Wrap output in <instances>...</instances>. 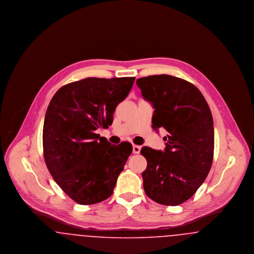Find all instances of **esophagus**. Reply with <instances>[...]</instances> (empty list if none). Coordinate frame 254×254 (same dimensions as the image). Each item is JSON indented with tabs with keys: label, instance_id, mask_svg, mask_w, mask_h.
Segmentation results:
<instances>
[{
	"label": "esophagus",
	"instance_id": "obj_1",
	"mask_svg": "<svg viewBox=\"0 0 254 254\" xmlns=\"http://www.w3.org/2000/svg\"><path fill=\"white\" fill-rule=\"evenodd\" d=\"M133 153L134 154H139L140 151H141V146L140 145H133Z\"/></svg>",
	"mask_w": 254,
	"mask_h": 254
}]
</instances>
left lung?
<instances>
[{
    "instance_id": "8db88e82",
    "label": "left lung",
    "mask_w": 254,
    "mask_h": 254,
    "mask_svg": "<svg viewBox=\"0 0 254 254\" xmlns=\"http://www.w3.org/2000/svg\"><path fill=\"white\" fill-rule=\"evenodd\" d=\"M142 95L154 112L152 127H164V151L144 146L147 167L142 173L145 192L154 202L178 205L205 181L213 160L214 129L209 107L191 83L161 74L137 79Z\"/></svg>"
}]
</instances>
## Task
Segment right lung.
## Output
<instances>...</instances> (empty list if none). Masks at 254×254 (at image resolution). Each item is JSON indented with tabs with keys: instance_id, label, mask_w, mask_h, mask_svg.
I'll list each match as a JSON object with an SVG mask.
<instances>
[{
	"instance_id": "1",
	"label": "right lung",
	"mask_w": 254,
	"mask_h": 254,
	"mask_svg": "<svg viewBox=\"0 0 254 254\" xmlns=\"http://www.w3.org/2000/svg\"><path fill=\"white\" fill-rule=\"evenodd\" d=\"M134 80L85 78L62 86L49 103L43 129L45 161L64 192L80 205L108 199L132 152L130 143L111 145L94 131L111 126Z\"/></svg>"
}]
</instances>
